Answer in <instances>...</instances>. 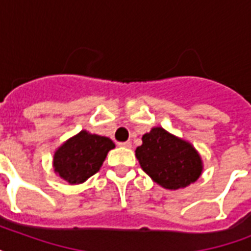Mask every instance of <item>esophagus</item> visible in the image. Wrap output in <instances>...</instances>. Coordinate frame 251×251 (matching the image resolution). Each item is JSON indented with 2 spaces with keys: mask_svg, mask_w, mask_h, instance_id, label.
<instances>
[{
  "mask_svg": "<svg viewBox=\"0 0 251 251\" xmlns=\"http://www.w3.org/2000/svg\"><path fill=\"white\" fill-rule=\"evenodd\" d=\"M120 147H125V149H130L131 147V142H122V143H118Z\"/></svg>",
  "mask_w": 251,
  "mask_h": 251,
  "instance_id": "34e87169",
  "label": "esophagus"
}]
</instances>
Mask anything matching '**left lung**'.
<instances>
[{
    "label": "left lung",
    "instance_id": "1",
    "mask_svg": "<svg viewBox=\"0 0 251 251\" xmlns=\"http://www.w3.org/2000/svg\"><path fill=\"white\" fill-rule=\"evenodd\" d=\"M135 156L152 181L168 190L189 186L203 172L202 156L194 146L160 126L142 137Z\"/></svg>",
    "mask_w": 251,
    "mask_h": 251
}]
</instances>
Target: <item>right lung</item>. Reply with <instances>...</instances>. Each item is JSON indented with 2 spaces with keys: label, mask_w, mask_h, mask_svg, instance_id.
Wrapping results in <instances>:
<instances>
[{
  "label": "right lung",
  "mask_w": 251,
  "mask_h": 251,
  "mask_svg": "<svg viewBox=\"0 0 251 251\" xmlns=\"http://www.w3.org/2000/svg\"><path fill=\"white\" fill-rule=\"evenodd\" d=\"M116 145L108 137L82 130L60 147L53 155V171L70 185H79L98 173L106 155Z\"/></svg>",
  "instance_id": "add662e5"
}]
</instances>
